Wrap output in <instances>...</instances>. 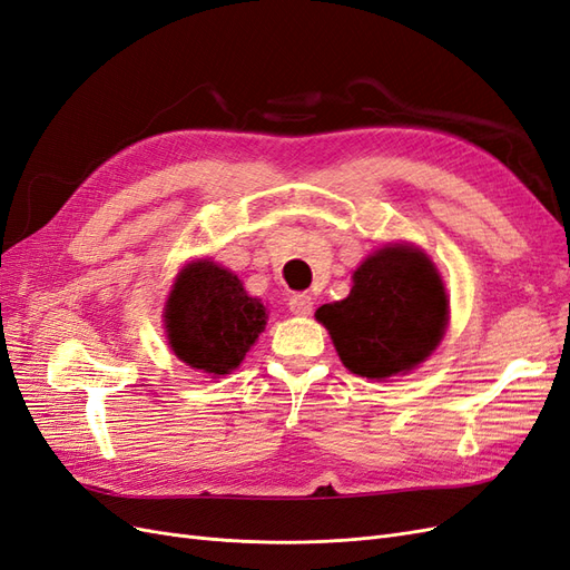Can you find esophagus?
Masks as SVG:
<instances>
[{"label": "esophagus", "mask_w": 570, "mask_h": 570, "mask_svg": "<svg viewBox=\"0 0 570 570\" xmlns=\"http://www.w3.org/2000/svg\"><path fill=\"white\" fill-rule=\"evenodd\" d=\"M289 312L295 316H308L314 312V297L306 295V292H297V295L289 297Z\"/></svg>", "instance_id": "34e87169"}]
</instances>
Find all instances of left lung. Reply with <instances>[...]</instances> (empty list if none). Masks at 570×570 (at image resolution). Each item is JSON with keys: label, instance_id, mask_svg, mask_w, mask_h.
Masks as SVG:
<instances>
[{"label": "left lung", "instance_id": "8db88e82", "mask_svg": "<svg viewBox=\"0 0 570 570\" xmlns=\"http://www.w3.org/2000/svg\"><path fill=\"white\" fill-rule=\"evenodd\" d=\"M352 281L347 299L316 312L342 364L368 381L419 368L438 350L450 321V297L435 264L413 245H385Z\"/></svg>", "mask_w": 570, "mask_h": 570}]
</instances>
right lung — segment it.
Instances as JSON below:
<instances>
[{"mask_svg": "<svg viewBox=\"0 0 570 570\" xmlns=\"http://www.w3.org/2000/svg\"><path fill=\"white\" fill-rule=\"evenodd\" d=\"M266 306L249 297L235 273L209 258L187 264L170 287L164 325L174 354L189 368L226 375L266 327Z\"/></svg>", "mask_w": 570, "mask_h": 570, "instance_id": "right-lung-1", "label": "right lung"}]
</instances>
